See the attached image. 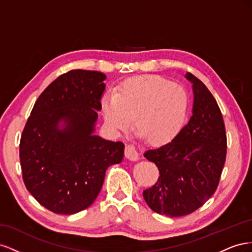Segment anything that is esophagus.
I'll return each mask as SVG.
<instances>
[{"mask_svg": "<svg viewBox=\"0 0 252 252\" xmlns=\"http://www.w3.org/2000/svg\"><path fill=\"white\" fill-rule=\"evenodd\" d=\"M125 156L127 158L131 159V161H138V159L140 158L139 151L133 146V145H126Z\"/></svg>", "mask_w": 252, "mask_h": 252, "instance_id": "1", "label": "esophagus"}]
</instances>
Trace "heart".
Instances as JSON below:
<instances>
[{
  "label": "heart",
  "instance_id": "1",
  "mask_svg": "<svg viewBox=\"0 0 252 252\" xmlns=\"http://www.w3.org/2000/svg\"><path fill=\"white\" fill-rule=\"evenodd\" d=\"M105 121L116 130H126L134 119L135 129L157 143L179 132L188 109V95L178 84L161 77H139L124 82L116 95L102 102Z\"/></svg>",
  "mask_w": 252,
  "mask_h": 252
}]
</instances>
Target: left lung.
Instances as JSON below:
<instances>
[{
    "instance_id": "obj_1",
    "label": "left lung",
    "mask_w": 252,
    "mask_h": 252,
    "mask_svg": "<svg viewBox=\"0 0 252 252\" xmlns=\"http://www.w3.org/2000/svg\"><path fill=\"white\" fill-rule=\"evenodd\" d=\"M192 116L174 138L144 157L159 171L143 191L150 209L170 218L192 213L215 193L226 161L227 138L222 112L208 88L192 73Z\"/></svg>"
}]
</instances>
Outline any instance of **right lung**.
I'll list each match as a JSON object with an SVG mask.
<instances>
[{
    "label": "right lung",
    "mask_w": 252,
    "mask_h": 252,
    "mask_svg": "<svg viewBox=\"0 0 252 252\" xmlns=\"http://www.w3.org/2000/svg\"><path fill=\"white\" fill-rule=\"evenodd\" d=\"M105 79L102 72L82 69L60 75L37 97L23 130V181L37 202L59 215L89 207L106 170L123 159V143L93 134Z\"/></svg>",
    "instance_id": "1"
}]
</instances>
